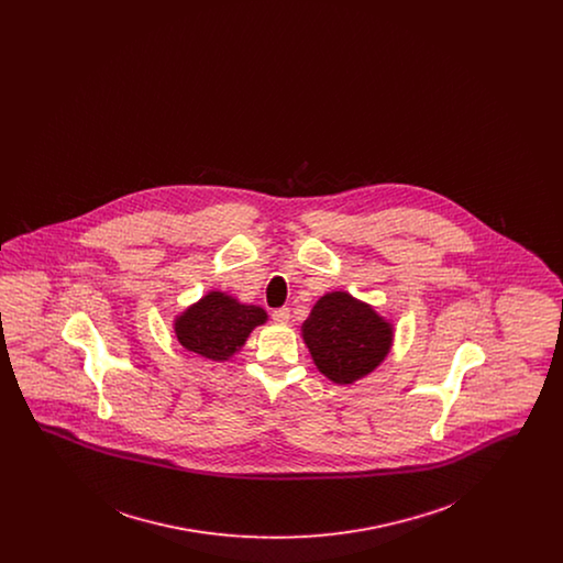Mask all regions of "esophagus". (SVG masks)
Listing matches in <instances>:
<instances>
[{
    "label": "esophagus",
    "mask_w": 563,
    "mask_h": 563,
    "mask_svg": "<svg viewBox=\"0 0 563 563\" xmlns=\"http://www.w3.org/2000/svg\"><path fill=\"white\" fill-rule=\"evenodd\" d=\"M289 319H291L289 308H278V310L272 312V321L276 322V324H287Z\"/></svg>",
    "instance_id": "obj_1"
}]
</instances>
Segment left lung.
Returning a JSON list of instances; mask_svg holds the SVG:
<instances>
[{
    "mask_svg": "<svg viewBox=\"0 0 563 563\" xmlns=\"http://www.w3.org/2000/svg\"><path fill=\"white\" fill-rule=\"evenodd\" d=\"M301 338L317 369L333 384L349 386L384 363L395 344V324L349 291H329L312 306Z\"/></svg>",
    "mask_w": 563,
    "mask_h": 563,
    "instance_id": "1",
    "label": "left lung"
}]
</instances>
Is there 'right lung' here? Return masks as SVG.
Returning <instances> with one entry per match:
<instances>
[{"label":"right lung","mask_w":563,"mask_h":563,"mask_svg":"<svg viewBox=\"0 0 563 563\" xmlns=\"http://www.w3.org/2000/svg\"><path fill=\"white\" fill-rule=\"evenodd\" d=\"M268 322V312L242 303L234 295L211 289L173 319L179 344L198 356L225 363L246 344L251 331Z\"/></svg>","instance_id":"add662e5"}]
</instances>
